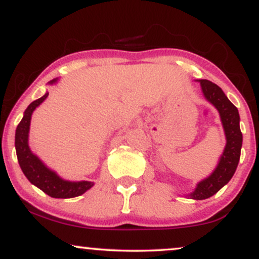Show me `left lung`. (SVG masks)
<instances>
[{
	"mask_svg": "<svg viewBox=\"0 0 259 259\" xmlns=\"http://www.w3.org/2000/svg\"><path fill=\"white\" fill-rule=\"evenodd\" d=\"M200 82L204 97L218 109L221 114L223 127L227 136V146L215 170L210 177L201 181L195 191L190 194V197L194 200H204L210 197L229 183L239 164L242 146V133L240 130V115L237 108L214 82L206 79L200 80Z\"/></svg>",
	"mask_w": 259,
	"mask_h": 259,
	"instance_id": "obj_1",
	"label": "left lung"
}]
</instances>
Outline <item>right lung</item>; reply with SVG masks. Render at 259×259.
<instances>
[{"label":"right lung","instance_id":"1","mask_svg":"<svg viewBox=\"0 0 259 259\" xmlns=\"http://www.w3.org/2000/svg\"><path fill=\"white\" fill-rule=\"evenodd\" d=\"M56 82V79L52 80L51 84ZM49 96V94H45L41 99L35 100L25 109L24 117L18 124L16 130V151L18 162L20 168L28 180L38 189L42 190L45 194H47L55 198H72L76 197L88 191L94 185L91 181H78L72 183L61 179L55 171L50 170L44 165V163L37 158L29 148L28 145V133L30 126L31 114L34 109L44 102V100Z\"/></svg>","mask_w":259,"mask_h":259}]
</instances>
